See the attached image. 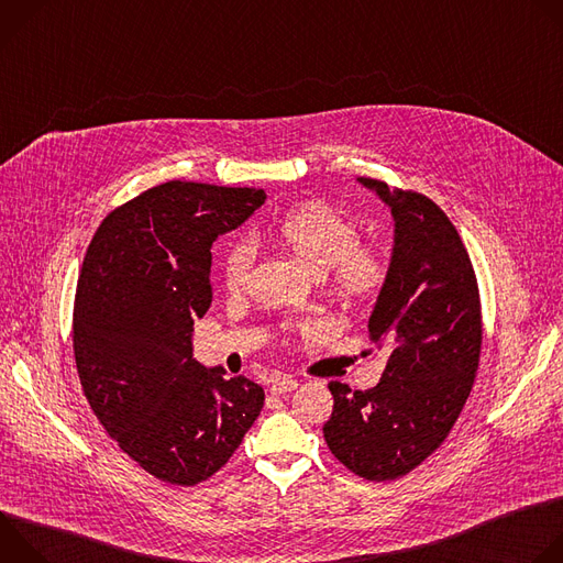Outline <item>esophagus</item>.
<instances>
[{
  "label": "esophagus",
  "instance_id": "1",
  "mask_svg": "<svg viewBox=\"0 0 563 563\" xmlns=\"http://www.w3.org/2000/svg\"><path fill=\"white\" fill-rule=\"evenodd\" d=\"M300 383L296 380V378H291V376H278V378H274L272 380V385H269V389H272V394H287V391H294L296 387H298Z\"/></svg>",
  "mask_w": 563,
  "mask_h": 563
}]
</instances>
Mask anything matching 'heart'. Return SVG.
Returning <instances> with one entry per match:
<instances>
[{
	"instance_id": "1",
	"label": "heart",
	"mask_w": 563,
	"mask_h": 563,
	"mask_svg": "<svg viewBox=\"0 0 563 563\" xmlns=\"http://www.w3.org/2000/svg\"><path fill=\"white\" fill-rule=\"evenodd\" d=\"M267 235L285 247L313 276L330 278L334 294L350 302L372 300L387 280V256L378 245H358L356 222L330 202H305L267 227ZM254 250L247 240L229 245L222 276L229 289H240L252 269Z\"/></svg>"
}]
</instances>
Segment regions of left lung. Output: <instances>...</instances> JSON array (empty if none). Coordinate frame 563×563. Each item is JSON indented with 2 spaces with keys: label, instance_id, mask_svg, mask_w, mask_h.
<instances>
[{
  "label": "left lung",
  "instance_id": "left-lung-1",
  "mask_svg": "<svg viewBox=\"0 0 563 563\" xmlns=\"http://www.w3.org/2000/svg\"><path fill=\"white\" fill-rule=\"evenodd\" d=\"M356 180L394 218L387 280L367 320L374 350L389 356L372 389L328 385L334 412L323 434L354 474L389 481L426 461L459 419L478 367L481 305L450 218L423 194Z\"/></svg>",
  "mask_w": 563,
  "mask_h": 563
}]
</instances>
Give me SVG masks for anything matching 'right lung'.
<instances>
[{"instance_id":"right-lung-1","label":"right lung","mask_w":563,"mask_h":563,"mask_svg":"<svg viewBox=\"0 0 563 563\" xmlns=\"http://www.w3.org/2000/svg\"><path fill=\"white\" fill-rule=\"evenodd\" d=\"M263 189L172 180L111 211L77 280L73 350L109 437L159 481L196 486L258 419V383L194 358L211 305V245L243 224Z\"/></svg>"}]
</instances>
